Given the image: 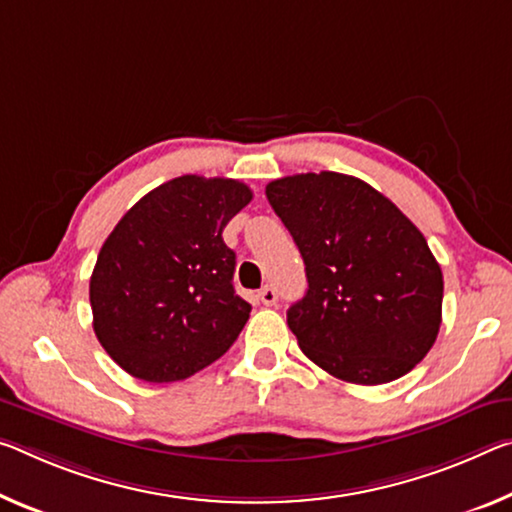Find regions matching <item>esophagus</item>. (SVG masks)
Returning a JSON list of instances; mask_svg holds the SVG:
<instances>
[{
  "mask_svg": "<svg viewBox=\"0 0 512 512\" xmlns=\"http://www.w3.org/2000/svg\"><path fill=\"white\" fill-rule=\"evenodd\" d=\"M259 300H262L264 305H275L278 303V291H275L273 285H266L262 291H259Z\"/></svg>",
  "mask_w": 512,
  "mask_h": 512,
  "instance_id": "34e87169",
  "label": "esophagus"
}]
</instances>
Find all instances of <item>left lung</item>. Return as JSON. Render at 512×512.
I'll return each mask as SVG.
<instances>
[{"mask_svg":"<svg viewBox=\"0 0 512 512\" xmlns=\"http://www.w3.org/2000/svg\"><path fill=\"white\" fill-rule=\"evenodd\" d=\"M305 262L287 310L300 351L330 376L383 385L417 367L442 323L444 280L424 234L358 177L289 175L266 184Z\"/></svg>","mask_w":512,"mask_h":512,"instance_id":"1","label":"left lung"}]
</instances>
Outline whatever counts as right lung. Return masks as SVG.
Returning <instances> with one entry per match:
<instances>
[{
    "label": "right lung",
    "instance_id": "obj_1",
    "mask_svg": "<svg viewBox=\"0 0 512 512\" xmlns=\"http://www.w3.org/2000/svg\"><path fill=\"white\" fill-rule=\"evenodd\" d=\"M253 191L182 175L152 189L104 241L91 275L93 330L129 376L173 383L209 367L246 326L223 230Z\"/></svg>",
    "mask_w": 512,
    "mask_h": 512
}]
</instances>
